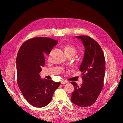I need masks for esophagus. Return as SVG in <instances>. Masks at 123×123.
Segmentation results:
<instances>
[{"mask_svg":"<svg viewBox=\"0 0 123 123\" xmlns=\"http://www.w3.org/2000/svg\"><path fill=\"white\" fill-rule=\"evenodd\" d=\"M61 83L62 84H65L68 83V81H67L65 80H62L61 81Z\"/></svg>","mask_w":123,"mask_h":123,"instance_id":"esophagus-1","label":"esophagus"}]
</instances>
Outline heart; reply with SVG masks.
<instances>
[{"mask_svg":"<svg viewBox=\"0 0 123 123\" xmlns=\"http://www.w3.org/2000/svg\"><path fill=\"white\" fill-rule=\"evenodd\" d=\"M64 50L66 55L68 54H73L74 55L77 51V49L70 44L66 45L64 47Z\"/></svg>","mask_w":123,"mask_h":123,"instance_id":"obj_1","label":"heart"}]
</instances>
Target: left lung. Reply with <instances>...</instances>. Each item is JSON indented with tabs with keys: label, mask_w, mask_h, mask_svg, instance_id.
<instances>
[{
	"label": "left lung",
	"mask_w": 123,
	"mask_h": 123,
	"mask_svg": "<svg viewBox=\"0 0 123 123\" xmlns=\"http://www.w3.org/2000/svg\"><path fill=\"white\" fill-rule=\"evenodd\" d=\"M85 47L84 56L80 66L83 83L79 87L75 82L71 83L75 90L71 93V101L76 105L87 107L93 105L97 99L104 86L105 59L99 44L91 37L77 36Z\"/></svg>",
	"instance_id": "1"
}]
</instances>
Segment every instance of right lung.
<instances>
[{"mask_svg": "<svg viewBox=\"0 0 123 123\" xmlns=\"http://www.w3.org/2000/svg\"><path fill=\"white\" fill-rule=\"evenodd\" d=\"M58 41L48 37H35L25 42L17 57L18 85L28 102L42 107L51 102L61 82L42 79L39 73L45 64V53H50Z\"/></svg>", "mask_w": 123, "mask_h": 123, "instance_id": "1", "label": "right lung"}]
</instances>
